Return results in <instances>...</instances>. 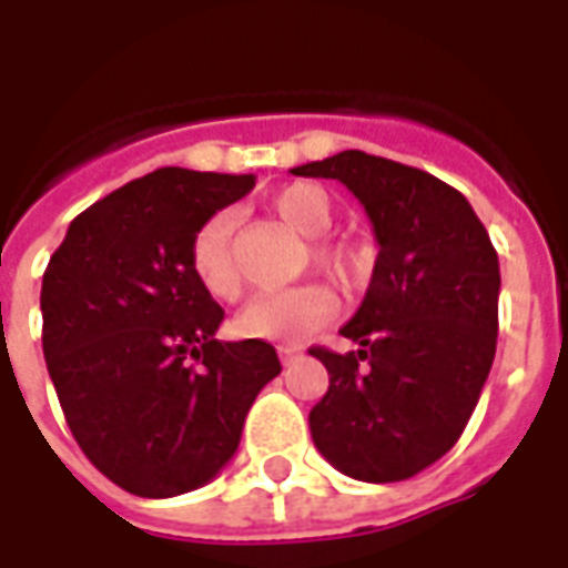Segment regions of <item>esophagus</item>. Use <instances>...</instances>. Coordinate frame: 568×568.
<instances>
[{
  "mask_svg": "<svg viewBox=\"0 0 568 568\" xmlns=\"http://www.w3.org/2000/svg\"><path fill=\"white\" fill-rule=\"evenodd\" d=\"M297 356H301V346H280V362L283 365H292Z\"/></svg>",
  "mask_w": 568,
  "mask_h": 568,
  "instance_id": "34e87169",
  "label": "esophagus"
}]
</instances>
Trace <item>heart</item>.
I'll list each match as a JSON object with an SVG mask.
<instances>
[{"instance_id":"obj_1","label":"heart","mask_w":568,"mask_h":568,"mask_svg":"<svg viewBox=\"0 0 568 568\" xmlns=\"http://www.w3.org/2000/svg\"><path fill=\"white\" fill-rule=\"evenodd\" d=\"M273 212L292 224L297 234L316 236L310 243V255L341 283H353L358 276V252L344 240H320L322 231L332 224V200L316 185L283 187L271 200ZM234 212H215L200 224L191 246H187V264L200 283V288L215 301H236L243 292L240 267L234 258ZM337 310V297L325 283H304L285 292L261 295L248 304L236 332L243 337L258 341H276V344H297L322 328Z\"/></svg>"}]
</instances>
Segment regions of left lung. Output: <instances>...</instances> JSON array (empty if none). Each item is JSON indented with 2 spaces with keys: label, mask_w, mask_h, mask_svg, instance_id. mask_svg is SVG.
Wrapping results in <instances>:
<instances>
[{
  "label": "left lung",
  "mask_w": 568,
  "mask_h": 568,
  "mask_svg": "<svg viewBox=\"0 0 568 568\" xmlns=\"http://www.w3.org/2000/svg\"><path fill=\"white\" fill-rule=\"evenodd\" d=\"M292 173L344 182L381 246L341 328L362 349H310L328 368V393L310 410L313 444L346 477L407 480L459 440L487 383L499 255L471 203L426 170L349 149Z\"/></svg>",
  "instance_id": "obj_1"
}]
</instances>
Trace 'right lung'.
I'll return each instance as SVG.
<instances>
[{"label":"right lung","mask_w":568,"mask_h":568,"mask_svg":"<svg viewBox=\"0 0 568 568\" xmlns=\"http://www.w3.org/2000/svg\"><path fill=\"white\" fill-rule=\"evenodd\" d=\"M255 175L163 166L69 224L42 276V349L84 456L142 499L210 484L255 395L283 371L264 341H215L224 310L187 246Z\"/></svg>","instance_id":"obj_1"}]
</instances>
